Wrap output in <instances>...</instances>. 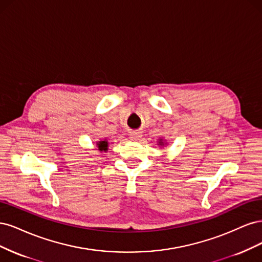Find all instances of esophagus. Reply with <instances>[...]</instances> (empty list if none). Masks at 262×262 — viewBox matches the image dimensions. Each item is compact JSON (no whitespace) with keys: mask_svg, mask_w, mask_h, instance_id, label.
<instances>
[{"mask_svg":"<svg viewBox=\"0 0 262 262\" xmlns=\"http://www.w3.org/2000/svg\"><path fill=\"white\" fill-rule=\"evenodd\" d=\"M141 133L140 132H133L132 134H130V139H133V140H139L140 138H141Z\"/></svg>","mask_w":262,"mask_h":262,"instance_id":"obj_1","label":"esophagus"}]
</instances>
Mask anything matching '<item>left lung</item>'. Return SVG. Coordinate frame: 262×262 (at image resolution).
<instances>
[{"label": "left lung", "mask_w": 262, "mask_h": 262, "mask_svg": "<svg viewBox=\"0 0 262 262\" xmlns=\"http://www.w3.org/2000/svg\"><path fill=\"white\" fill-rule=\"evenodd\" d=\"M159 143H162V142H161V141H160V142H159Z\"/></svg>", "instance_id": "8db88e82"}]
</instances>
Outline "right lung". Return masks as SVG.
Listing matches in <instances>:
<instances>
[{
  "mask_svg": "<svg viewBox=\"0 0 262 262\" xmlns=\"http://www.w3.org/2000/svg\"><path fill=\"white\" fill-rule=\"evenodd\" d=\"M98 147L100 151H106L107 150V141H100L98 143Z\"/></svg>",
  "mask_w": 262,
  "mask_h": 262,
  "instance_id": "add662e5",
  "label": "right lung"
}]
</instances>
